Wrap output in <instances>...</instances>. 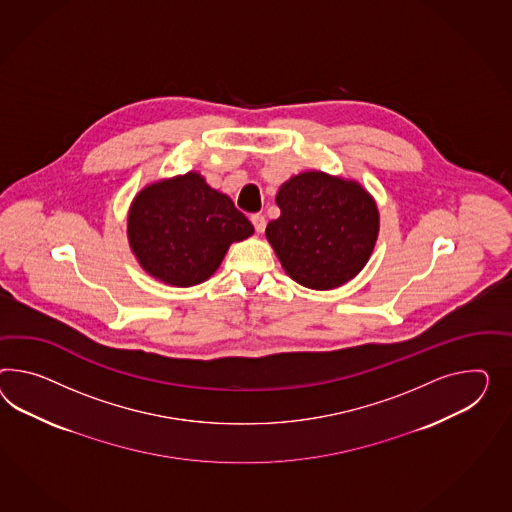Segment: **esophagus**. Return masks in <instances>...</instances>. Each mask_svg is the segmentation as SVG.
I'll return each mask as SVG.
<instances>
[{
    "mask_svg": "<svg viewBox=\"0 0 512 512\" xmlns=\"http://www.w3.org/2000/svg\"><path fill=\"white\" fill-rule=\"evenodd\" d=\"M250 221L254 224L256 232H258V234H262L263 230H265V224H267V221H265V215H262V213H254V215L250 217Z\"/></svg>",
    "mask_w": 512,
    "mask_h": 512,
    "instance_id": "esophagus-1",
    "label": "esophagus"
}]
</instances>
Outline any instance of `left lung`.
<instances>
[{
    "mask_svg": "<svg viewBox=\"0 0 512 512\" xmlns=\"http://www.w3.org/2000/svg\"><path fill=\"white\" fill-rule=\"evenodd\" d=\"M276 204L280 217L265 237L295 282L325 291L364 269L379 236V210L358 182L301 172L280 185Z\"/></svg>",
    "mask_w": 512,
    "mask_h": 512,
    "instance_id": "left-lung-1",
    "label": "left lung"
}]
</instances>
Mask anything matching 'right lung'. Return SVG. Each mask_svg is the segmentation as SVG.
<instances>
[{
    "label": "right lung",
    "mask_w": 512,
    "mask_h": 512,
    "mask_svg": "<svg viewBox=\"0 0 512 512\" xmlns=\"http://www.w3.org/2000/svg\"><path fill=\"white\" fill-rule=\"evenodd\" d=\"M254 234L249 219L198 172L146 185L128 213V241L146 273L189 288L208 280L234 241Z\"/></svg>",
    "instance_id": "right-lung-1"
}]
</instances>
